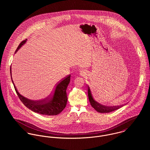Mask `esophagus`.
<instances>
[{
	"instance_id": "esophagus-1",
	"label": "esophagus",
	"mask_w": 150,
	"mask_h": 150,
	"mask_svg": "<svg viewBox=\"0 0 150 150\" xmlns=\"http://www.w3.org/2000/svg\"><path fill=\"white\" fill-rule=\"evenodd\" d=\"M80 74L81 76H86V71H83V70L80 71Z\"/></svg>"
}]
</instances>
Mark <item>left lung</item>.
<instances>
[{"label":"left lung","instance_id":"8db88e82","mask_svg":"<svg viewBox=\"0 0 150 150\" xmlns=\"http://www.w3.org/2000/svg\"><path fill=\"white\" fill-rule=\"evenodd\" d=\"M88 98H89V100L90 102L91 105L92 106L93 108H94V109L96 110V111H97L98 112H100V113H108V112H110L114 110H116L120 108V107H122L124 105H126V104H125V105L117 106H108L103 105L98 103L97 101H96L93 99L91 91L90 89L89 86H88Z\"/></svg>","mask_w":150,"mask_h":150}]
</instances>
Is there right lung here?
I'll return each mask as SVG.
<instances>
[{
    "mask_svg": "<svg viewBox=\"0 0 150 150\" xmlns=\"http://www.w3.org/2000/svg\"><path fill=\"white\" fill-rule=\"evenodd\" d=\"M26 41L27 39L22 41L20 44L15 53L20 50ZM10 74L13 84L20 99L26 107L32 111L42 115H56L61 113L66 107L67 101L66 89L70 81V74L66 76L59 81L55 85L53 92L48 95V96L41 100H33L23 96L18 92L13 81L11 66L10 67Z\"/></svg>",
    "mask_w": 150,
    "mask_h": 150,
    "instance_id": "1",
    "label": "right lung"
}]
</instances>
